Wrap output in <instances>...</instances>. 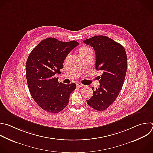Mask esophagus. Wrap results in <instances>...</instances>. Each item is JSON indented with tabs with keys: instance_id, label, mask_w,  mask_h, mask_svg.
Returning a JSON list of instances; mask_svg holds the SVG:
<instances>
[{
	"instance_id": "34e87169",
	"label": "esophagus",
	"mask_w": 153,
	"mask_h": 153,
	"mask_svg": "<svg viewBox=\"0 0 153 153\" xmlns=\"http://www.w3.org/2000/svg\"><path fill=\"white\" fill-rule=\"evenodd\" d=\"M76 85H77L78 87H82V88L86 86L85 85H83V84H82V83H80V82H77V83H76Z\"/></svg>"
}]
</instances>
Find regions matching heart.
<instances>
[{
  "label": "heart",
  "instance_id": "obj_1",
  "mask_svg": "<svg viewBox=\"0 0 153 153\" xmlns=\"http://www.w3.org/2000/svg\"><path fill=\"white\" fill-rule=\"evenodd\" d=\"M86 48H87V47H83V48L81 49V50H85V49H86Z\"/></svg>",
  "mask_w": 153,
  "mask_h": 153
}]
</instances>
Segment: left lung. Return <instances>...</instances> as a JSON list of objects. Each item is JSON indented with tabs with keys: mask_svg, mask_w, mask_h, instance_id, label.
I'll return each instance as SVG.
<instances>
[{
	"mask_svg": "<svg viewBox=\"0 0 153 153\" xmlns=\"http://www.w3.org/2000/svg\"><path fill=\"white\" fill-rule=\"evenodd\" d=\"M95 52V68L103 74L100 77V86L93 90L87 100L88 105L97 111H105L118 96L127 72V57L124 47L112 39L97 35L85 40Z\"/></svg>",
	"mask_w": 153,
	"mask_h": 153,
	"instance_id": "1",
	"label": "left lung"
}]
</instances>
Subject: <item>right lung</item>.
Returning <instances> with one entry per match:
<instances>
[{
	"label": "right lung",
	"mask_w": 153,
	"mask_h": 153,
	"mask_svg": "<svg viewBox=\"0 0 153 153\" xmlns=\"http://www.w3.org/2000/svg\"><path fill=\"white\" fill-rule=\"evenodd\" d=\"M79 42H63L54 38L41 41L31 52L26 62V79L30 95L37 105L48 113L56 114L67 107L70 95L76 88L74 83H59L64 61Z\"/></svg>",
	"instance_id": "obj_1"
}]
</instances>
